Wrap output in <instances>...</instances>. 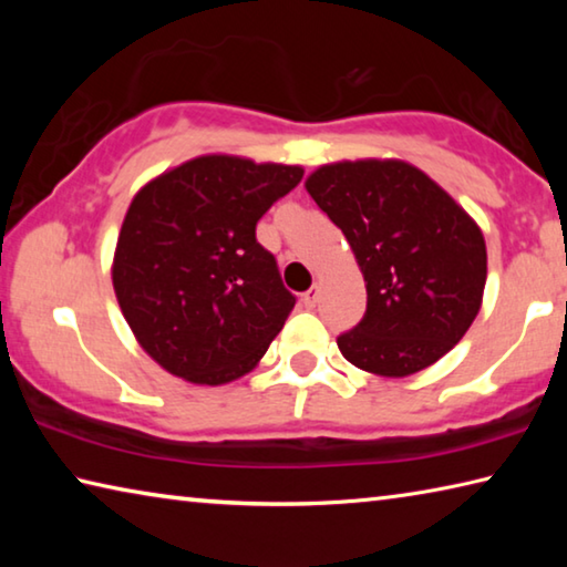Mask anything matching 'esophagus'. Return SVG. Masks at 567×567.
Masks as SVG:
<instances>
[{"label": "esophagus", "mask_w": 567, "mask_h": 567, "mask_svg": "<svg viewBox=\"0 0 567 567\" xmlns=\"http://www.w3.org/2000/svg\"><path fill=\"white\" fill-rule=\"evenodd\" d=\"M318 300H320V287H318V285L310 287V290L302 292V297H300V302L307 307V310H310V307L318 305Z\"/></svg>", "instance_id": "1"}]
</instances>
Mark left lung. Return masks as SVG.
Instances as JSON below:
<instances>
[{
  "instance_id": "8db88e82",
  "label": "left lung",
  "mask_w": 567,
  "mask_h": 567,
  "mask_svg": "<svg viewBox=\"0 0 567 567\" xmlns=\"http://www.w3.org/2000/svg\"><path fill=\"white\" fill-rule=\"evenodd\" d=\"M358 260L368 290L360 324L338 338L342 358L380 378L430 368L463 340L483 305V229L405 159H342L305 179Z\"/></svg>"
}]
</instances>
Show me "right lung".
<instances>
[{"mask_svg": "<svg viewBox=\"0 0 567 567\" xmlns=\"http://www.w3.org/2000/svg\"><path fill=\"white\" fill-rule=\"evenodd\" d=\"M300 165L199 155L132 197L112 285L134 340L169 375L227 385L257 368L292 312L255 227Z\"/></svg>", "mask_w": 567, "mask_h": 567, "instance_id": "1", "label": "right lung"}]
</instances>
